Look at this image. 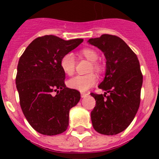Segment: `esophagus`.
<instances>
[{"label":"esophagus","mask_w":159,"mask_h":159,"mask_svg":"<svg viewBox=\"0 0 159 159\" xmlns=\"http://www.w3.org/2000/svg\"><path fill=\"white\" fill-rule=\"evenodd\" d=\"M88 94L85 93V92H81V97H82V98H85L86 96H88Z\"/></svg>","instance_id":"obj_1"}]
</instances>
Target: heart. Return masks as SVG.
Segmentation results:
<instances>
[{"instance_id": "1", "label": "heart", "mask_w": 159, "mask_h": 159, "mask_svg": "<svg viewBox=\"0 0 159 159\" xmlns=\"http://www.w3.org/2000/svg\"><path fill=\"white\" fill-rule=\"evenodd\" d=\"M82 54L89 61L93 62L92 67L94 69L99 70L100 68L99 64L95 63L99 59V55L95 50L92 48H84L82 50ZM60 67L67 75H73L75 71V56L72 52H67L63 56L60 60ZM97 81V75L94 73H90L88 75H79L68 80V86L72 89L78 90L80 92H86L92 88Z\"/></svg>"}]
</instances>
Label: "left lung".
Instances as JSON below:
<instances>
[{
  "instance_id": "8db88e82",
  "label": "left lung",
  "mask_w": 159,
  "mask_h": 159,
  "mask_svg": "<svg viewBox=\"0 0 159 159\" xmlns=\"http://www.w3.org/2000/svg\"><path fill=\"white\" fill-rule=\"evenodd\" d=\"M88 42L106 58L105 77L99 85L106 92L91 93L96 102L91 113L92 126L102 134H117L130 124L139 107L143 85L139 61L119 36L103 34Z\"/></svg>"
}]
</instances>
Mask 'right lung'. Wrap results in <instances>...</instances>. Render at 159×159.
I'll return each instance as SVG.
<instances>
[{
    "instance_id": "1",
    "label": "right lung",
    "mask_w": 159,
    "mask_h": 159,
    "mask_svg": "<svg viewBox=\"0 0 159 159\" xmlns=\"http://www.w3.org/2000/svg\"><path fill=\"white\" fill-rule=\"evenodd\" d=\"M83 40L40 36L20 58L16 77L20 104L29 124L40 134L56 135L68 127L69 111L79 102L80 93L66 87L60 60Z\"/></svg>"
}]
</instances>
